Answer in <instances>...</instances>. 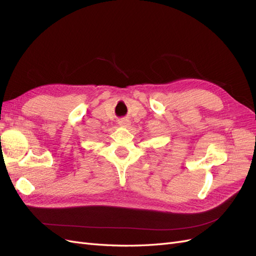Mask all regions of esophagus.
<instances>
[{
	"mask_svg": "<svg viewBox=\"0 0 256 256\" xmlns=\"http://www.w3.org/2000/svg\"><path fill=\"white\" fill-rule=\"evenodd\" d=\"M120 125L122 126V127H128L129 125H130V120H120Z\"/></svg>",
	"mask_w": 256,
	"mask_h": 256,
	"instance_id": "1",
	"label": "esophagus"
}]
</instances>
